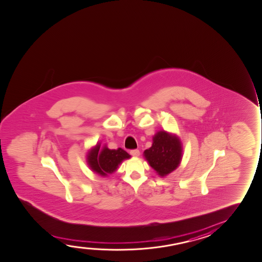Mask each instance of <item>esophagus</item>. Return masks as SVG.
I'll list each match as a JSON object with an SVG mask.
<instances>
[{"label": "esophagus", "mask_w": 262, "mask_h": 262, "mask_svg": "<svg viewBox=\"0 0 262 262\" xmlns=\"http://www.w3.org/2000/svg\"><path fill=\"white\" fill-rule=\"evenodd\" d=\"M129 154L133 155V157H139V155H140V152H139V150H138V149L132 150V151L129 152Z\"/></svg>", "instance_id": "obj_1"}]
</instances>
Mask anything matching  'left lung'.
<instances>
[{
	"instance_id": "left-lung-1",
	"label": "left lung",
	"mask_w": 262,
	"mask_h": 262,
	"mask_svg": "<svg viewBox=\"0 0 262 262\" xmlns=\"http://www.w3.org/2000/svg\"><path fill=\"white\" fill-rule=\"evenodd\" d=\"M156 173L164 178L178 168L183 158L181 139L176 134L159 130L152 137V146L143 154Z\"/></svg>"
}]
</instances>
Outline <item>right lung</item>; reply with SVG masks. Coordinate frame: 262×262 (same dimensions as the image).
Instances as JSON below:
<instances>
[{
  "label": "right lung",
  "instance_id": "right-lung-1",
  "mask_svg": "<svg viewBox=\"0 0 262 262\" xmlns=\"http://www.w3.org/2000/svg\"><path fill=\"white\" fill-rule=\"evenodd\" d=\"M129 158L130 155L123 149H110L106 144L101 147L100 143L98 142L88 150L86 163L95 174L107 178L108 174L117 171L124 160Z\"/></svg>",
  "mask_w": 262,
  "mask_h": 262
}]
</instances>
